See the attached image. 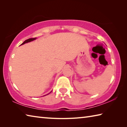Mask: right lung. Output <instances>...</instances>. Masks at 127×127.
<instances>
[{
	"mask_svg": "<svg viewBox=\"0 0 127 127\" xmlns=\"http://www.w3.org/2000/svg\"><path fill=\"white\" fill-rule=\"evenodd\" d=\"M36 37H34V38L28 39H27V40H25V41H24L21 45H23V44H26V43H28V42H31V41H34V40H36ZM51 92H50V93H51ZM50 93H48V94H49ZM48 94H46V95H48ZM44 96H45V95H44Z\"/></svg>",
	"mask_w": 127,
	"mask_h": 127,
	"instance_id": "obj_1",
	"label": "right lung"
}]
</instances>
